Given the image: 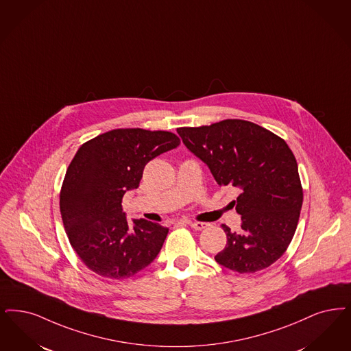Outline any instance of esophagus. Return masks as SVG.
Returning <instances> with one entry per match:
<instances>
[{
    "label": "esophagus",
    "mask_w": 351,
    "mask_h": 351,
    "mask_svg": "<svg viewBox=\"0 0 351 351\" xmlns=\"http://www.w3.org/2000/svg\"><path fill=\"white\" fill-rule=\"evenodd\" d=\"M188 225L191 226L192 228H195L197 231H201V230H204V228H206L208 227V223H205V222H186Z\"/></svg>",
    "instance_id": "obj_1"
}]
</instances>
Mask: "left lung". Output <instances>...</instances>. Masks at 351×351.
I'll return each mask as SVG.
<instances>
[{
  "label": "left lung",
  "mask_w": 351,
  "mask_h": 351,
  "mask_svg": "<svg viewBox=\"0 0 351 351\" xmlns=\"http://www.w3.org/2000/svg\"><path fill=\"white\" fill-rule=\"evenodd\" d=\"M184 145L208 165L219 186L240 192L241 231L227 235L214 258L227 269L256 273L274 264L290 245L303 204L298 163L283 138L251 121L227 119L178 128Z\"/></svg>",
  "instance_id": "obj_1"
}]
</instances>
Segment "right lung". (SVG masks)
<instances>
[{
  "instance_id": "1",
  "label": "right lung",
  "mask_w": 351,
  "mask_h": 351,
  "mask_svg": "<svg viewBox=\"0 0 351 351\" xmlns=\"http://www.w3.org/2000/svg\"><path fill=\"white\" fill-rule=\"evenodd\" d=\"M180 145L166 130L113 129L84 142L60 191V211L71 245L91 271L126 280L154 261L169 228L146 219L128 225L126 191L140 185L145 166Z\"/></svg>"
}]
</instances>
